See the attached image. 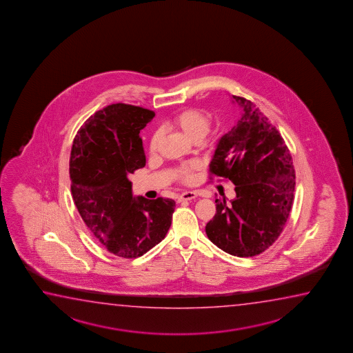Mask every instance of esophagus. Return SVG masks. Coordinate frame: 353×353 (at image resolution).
Here are the masks:
<instances>
[{"mask_svg": "<svg viewBox=\"0 0 353 353\" xmlns=\"http://www.w3.org/2000/svg\"><path fill=\"white\" fill-rule=\"evenodd\" d=\"M196 196H198L196 192H185V193H182V194L179 196V201H192V199H194Z\"/></svg>", "mask_w": 353, "mask_h": 353, "instance_id": "1", "label": "esophagus"}]
</instances>
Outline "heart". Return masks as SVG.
I'll return each mask as SVG.
<instances>
[{
	"instance_id": "obj_1",
	"label": "heart",
	"mask_w": 353,
	"mask_h": 353,
	"mask_svg": "<svg viewBox=\"0 0 353 353\" xmlns=\"http://www.w3.org/2000/svg\"><path fill=\"white\" fill-rule=\"evenodd\" d=\"M170 125L176 130L182 132L188 139L193 141H198L206 136V133L210 130L212 119L209 114L201 109L188 108L182 110L177 114L172 116L170 121ZM161 141V132H154L150 141H149V152L154 154L157 152L159 145ZM201 168V163L198 161H190L183 163L174 170V176L182 182V183H190L194 179V172Z\"/></svg>"
}]
</instances>
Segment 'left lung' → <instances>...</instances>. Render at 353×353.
Listing matches in <instances>:
<instances>
[{
	"mask_svg": "<svg viewBox=\"0 0 353 353\" xmlns=\"http://www.w3.org/2000/svg\"><path fill=\"white\" fill-rule=\"evenodd\" d=\"M241 119L217 143L210 174L234 183L236 198L216 199L206 223L212 243L228 254L254 256L272 245L288 221L296 174L279 130L254 103L232 95Z\"/></svg>",
	"mask_w": 353,
	"mask_h": 353,
	"instance_id": "8db88e82",
	"label": "left lung"
}]
</instances>
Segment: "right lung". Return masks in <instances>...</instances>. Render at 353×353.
I'll list each match as a JSON object with an SVG mask.
<instances>
[{
	"mask_svg": "<svg viewBox=\"0 0 353 353\" xmlns=\"http://www.w3.org/2000/svg\"><path fill=\"white\" fill-rule=\"evenodd\" d=\"M155 116L139 106L112 103L90 116L72 145L70 176L81 219L110 253L138 258L160 243L176 203L133 196L128 177L145 166L141 130Z\"/></svg>",
	"mask_w": 353,
	"mask_h": 353,
	"instance_id": "obj_1",
	"label": "right lung"
}]
</instances>
